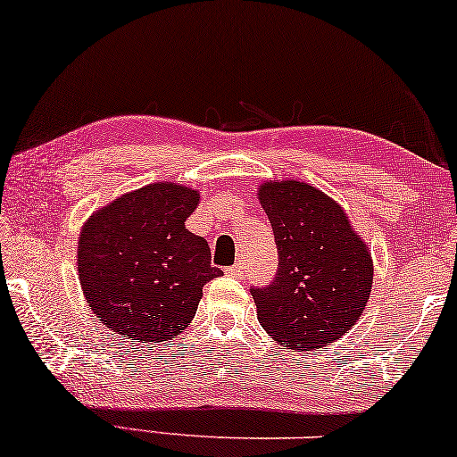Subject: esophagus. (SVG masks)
Listing matches in <instances>:
<instances>
[{"instance_id":"obj_1","label":"esophagus","mask_w":457,"mask_h":457,"mask_svg":"<svg viewBox=\"0 0 457 457\" xmlns=\"http://www.w3.org/2000/svg\"><path fill=\"white\" fill-rule=\"evenodd\" d=\"M243 263H235L233 268H227L224 271H227V276H230V278H241L243 276Z\"/></svg>"}]
</instances>
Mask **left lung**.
I'll list each match as a JSON object with an SVG mask.
<instances>
[{
  "label": "left lung",
  "instance_id": "8db88e82",
  "mask_svg": "<svg viewBox=\"0 0 457 457\" xmlns=\"http://www.w3.org/2000/svg\"><path fill=\"white\" fill-rule=\"evenodd\" d=\"M278 245V271L253 286L257 319L271 339L319 349L345 335L371 292L374 265L347 214L320 189L300 181L259 187Z\"/></svg>",
  "mask_w": 457,
  "mask_h": 457
}]
</instances>
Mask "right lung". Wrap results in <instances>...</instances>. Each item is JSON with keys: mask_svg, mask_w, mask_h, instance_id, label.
I'll return each instance as SVG.
<instances>
[{"mask_svg": "<svg viewBox=\"0 0 457 457\" xmlns=\"http://www.w3.org/2000/svg\"><path fill=\"white\" fill-rule=\"evenodd\" d=\"M198 200L189 187L151 184L86 222L77 245L79 282L110 331L161 343L194 319L202 287L222 273L210 263L206 238L186 228Z\"/></svg>", "mask_w": 457, "mask_h": 457, "instance_id": "add662e5", "label": "right lung"}]
</instances>
